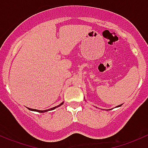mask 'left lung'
<instances>
[{
    "instance_id": "1",
    "label": "left lung",
    "mask_w": 148,
    "mask_h": 148,
    "mask_svg": "<svg viewBox=\"0 0 148 148\" xmlns=\"http://www.w3.org/2000/svg\"><path fill=\"white\" fill-rule=\"evenodd\" d=\"M120 106H121V105H118V106H116V108H118V107H120Z\"/></svg>"
}]
</instances>
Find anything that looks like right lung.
Listing matches in <instances>:
<instances>
[{
    "label": "right lung",
    "instance_id": "obj_1",
    "mask_svg": "<svg viewBox=\"0 0 148 148\" xmlns=\"http://www.w3.org/2000/svg\"><path fill=\"white\" fill-rule=\"evenodd\" d=\"M63 103H64V102H62V103L61 104H60V105H58V106H56V107H54V108H52L50 109H48V110H34V109H31V108H28L29 110H31V111H35V112H38L43 113V112H48V111H50V110H55V109L58 108V107L61 106V105H62Z\"/></svg>",
    "mask_w": 148,
    "mask_h": 148
}]
</instances>
